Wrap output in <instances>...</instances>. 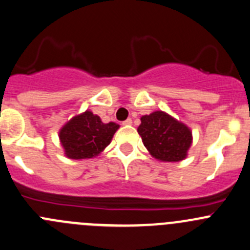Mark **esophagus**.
<instances>
[{
	"label": "esophagus",
	"mask_w": 250,
	"mask_h": 250,
	"mask_svg": "<svg viewBox=\"0 0 250 250\" xmlns=\"http://www.w3.org/2000/svg\"><path fill=\"white\" fill-rule=\"evenodd\" d=\"M133 123V121L130 120V118H128V120H125V122H123V125H130Z\"/></svg>",
	"instance_id": "esophagus-1"
}]
</instances>
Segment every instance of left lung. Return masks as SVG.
Instances as JSON below:
<instances>
[{"mask_svg": "<svg viewBox=\"0 0 250 250\" xmlns=\"http://www.w3.org/2000/svg\"><path fill=\"white\" fill-rule=\"evenodd\" d=\"M138 133L148 153L161 162H180L188 157L192 144V132L165 111L144 115Z\"/></svg>", "mask_w": 250, "mask_h": 250, "instance_id": "1", "label": "left lung"}]
</instances>
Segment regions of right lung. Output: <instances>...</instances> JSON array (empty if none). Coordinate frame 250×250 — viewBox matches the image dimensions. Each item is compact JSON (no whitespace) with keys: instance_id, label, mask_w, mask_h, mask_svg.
Instances as JSON below:
<instances>
[{"instance_id":"right-lung-1","label":"right lung","mask_w":250,"mask_h":250,"mask_svg":"<svg viewBox=\"0 0 250 250\" xmlns=\"http://www.w3.org/2000/svg\"><path fill=\"white\" fill-rule=\"evenodd\" d=\"M120 125L104 123L92 111L74 116L59 130V140L64 155L70 160L97 157L105 150L117 132Z\"/></svg>"}]
</instances>
